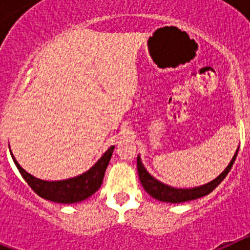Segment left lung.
I'll return each mask as SVG.
<instances>
[{"label": "left lung", "instance_id": "left-lung-1", "mask_svg": "<svg viewBox=\"0 0 250 250\" xmlns=\"http://www.w3.org/2000/svg\"><path fill=\"white\" fill-rule=\"evenodd\" d=\"M239 149V147H238ZM238 155V150L235 152V155L231 159L230 164L227 167V169L220 174L216 179H214L213 182L208 183V184L202 185V187L193 188V189H175V188H171L169 185H165L163 183L158 182L155 178H152L149 173L146 171V169L144 167V165L141 164L140 158L138 156V173L139 178H140V182L143 184V188L145 190L152 196L155 198L156 200H160V202H167V203H184L189 202V200L199 199L202 196L208 195L210 194L211 191L215 189L220 183L224 180V178L228 175V173L230 171L231 167H233L235 158Z\"/></svg>", "mask_w": 250, "mask_h": 250}]
</instances>
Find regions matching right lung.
<instances>
[{
	"label": "right lung",
	"instance_id": "right-lung-1",
	"mask_svg": "<svg viewBox=\"0 0 250 250\" xmlns=\"http://www.w3.org/2000/svg\"><path fill=\"white\" fill-rule=\"evenodd\" d=\"M114 147L115 146L110 147L89 171H86L83 175L76 176V178L61 180V182H45V180L35 178V176L26 173L25 170L20 167L13 155L12 159L22 178L25 179L26 183L30 185L31 189L37 195L46 200H50V202L72 204V203L83 202L98 191V189L103 184L105 170L109 165Z\"/></svg>",
	"mask_w": 250,
	"mask_h": 250
}]
</instances>
